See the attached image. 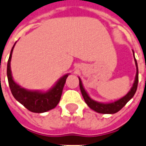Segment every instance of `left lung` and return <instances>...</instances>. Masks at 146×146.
<instances>
[{
	"instance_id": "obj_1",
	"label": "left lung",
	"mask_w": 146,
	"mask_h": 146,
	"mask_svg": "<svg viewBox=\"0 0 146 146\" xmlns=\"http://www.w3.org/2000/svg\"><path fill=\"white\" fill-rule=\"evenodd\" d=\"M133 58H134V62H135L137 72H136L135 80H134V82L133 84V86H132V88H130V90L128 92V93L126 96H124L123 97L119 99L118 100H115V101L111 102V103H100V102H97L94 100H92L88 96L87 92L85 91L83 86V84L81 82V80L79 77V84H80L81 94L83 96V98L85 103L87 104L88 106L91 109H92L93 111L98 112V113H101V114H115L116 112L120 111L126 104V103L132 99V97L134 96L136 91H137V83H138V68H137V61H136L135 57H134V54H133Z\"/></svg>"
}]
</instances>
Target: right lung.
Instances as JSON below:
<instances>
[{
	"label": "right lung",
	"instance_id": "obj_1",
	"mask_svg": "<svg viewBox=\"0 0 146 146\" xmlns=\"http://www.w3.org/2000/svg\"><path fill=\"white\" fill-rule=\"evenodd\" d=\"M12 48L7 65V76L12 94L18 102L23 105L27 110L35 113H43L54 108L60 101L63 88L66 83V78L70 73L65 74L59 79L53 87L46 92L27 90L20 86L13 80L11 71V58L13 48Z\"/></svg>",
	"mask_w": 146,
	"mask_h": 146
}]
</instances>
